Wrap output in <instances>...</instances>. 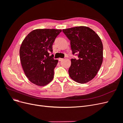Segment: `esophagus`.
Here are the masks:
<instances>
[{"instance_id": "obj_1", "label": "esophagus", "mask_w": 123, "mask_h": 123, "mask_svg": "<svg viewBox=\"0 0 123 123\" xmlns=\"http://www.w3.org/2000/svg\"><path fill=\"white\" fill-rule=\"evenodd\" d=\"M63 59H64V58H58V61H60V62H61V61H62L63 60Z\"/></svg>"}]
</instances>
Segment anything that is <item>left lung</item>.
<instances>
[{
  "label": "left lung",
  "instance_id": "1",
  "mask_svg": "<svg viewBox=\"0 0 123 123\" xmlns=\"http://www.w3.org/2000/svg\"><path fill=\"white\" fill-rule=\"evenodd\" d=\"M70 40L73 54L78 58H72L69 74L76 82L85 84L96 76L102 64L103 46L99 36L89 27L80 26L63 29Z\"/></svg>",
  "mask_w": 123,
  "mask_h": 123
}]
</instances>
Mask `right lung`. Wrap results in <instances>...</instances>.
<instances>
[{
  "label": "right lung",
  "mask_w": 123,
  "mask_h": 123,
  "mask_svg": "<svg viewBox=\"0 0 123 123\" xmlns=\"http://www.w3.org/2000/svg\"><path fill=\"white\" fill-rule=\"evenodd\" d=\"M58 29H36L31 31L22 42L20 59L25 76L31 83L44 86L52 80L54 69L58 60L53 58L52 45Z\"/></svg>",
  "instance_id": "obj_1"
}]
</instances>
